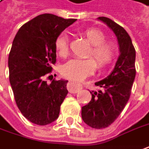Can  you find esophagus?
I'll return each instance as SVG.
<instances>
[{
    "label": "esophagus",
    "instance_id": "34e87169",
    "mask_svg": "<svg viewBox=\"0 0 149 149\" xmlns=\"http://www.w3.org/2000/svg\"><path fill=\"white\" fill-rule=\"evenodd\" d=\"M82 88V85L79 84L76 81H70L68 84V89L69 93H77V92H79Z\"/></svg>",
    "mask_w": 149,
    "mask_h": 149
}]
</instances>
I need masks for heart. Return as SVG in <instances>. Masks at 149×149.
<instances>
[{
    "label": "heart",
    "mask_w": 149,
    "mask_h": 149,
    "mask_svg": "<svg viewBox=\"0 0 149 149\" xmlns=\"http://www.w3.org/2000/svg\"><path fill=\"white\" fill-rule=\"evenodd\" d=\"M88 42L92 44L87 59H71L62 67V74L68 79L81 81L93 74L97 69V63L100 69L106 68L115 59L118 49L115 43L106 41V35L98 29L88 28L82 32ZM55 48L58 55L62 57L68 54V36L62 32L56 36Z\"/></svg>",
    "instance_id": "heart-1"
}]
</instances>
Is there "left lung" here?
<instances>
[{"mask_svg": "<svg viewBox=\"0 0 149 149\" xmlns=\"http://www.w3.org/2000/svg\"><path fill=\"white\" fill-rule=\"evenodd\" d=\"M98 19L113 30L118 37L120 50L112 73L95 83L102 90L90 92L92 100L81 107L84 123L93 128L101 129L111 125L118 118L130 97L136 76V52L131 37L123 26L107 17L101 16Z\"/></svg>", "mask_w": 149, "mask_h": 149, "instance_id": "obj_1", "label": "left lung"}]
</instances>
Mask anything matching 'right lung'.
<instances>
[{
    "label": "right lung",
    "instance_id": "obj_1",
    "mask_svg": "<svg viewBox=\"0 0 149 149\" xmlns=\"http://www.w3.org/2000/svg\"><path fill=\"white\" fill-rule=\"evenodd\" d=\"M76 21L39 15L25 23L14 38L8 58L10 86L19 110L35 124L54 122L68 95V81L53 79L49 84L45 78L56 61V36Z\"/></svg>",
    "mask_w": 149,
    "mask_h": 149
}]
</instances>
